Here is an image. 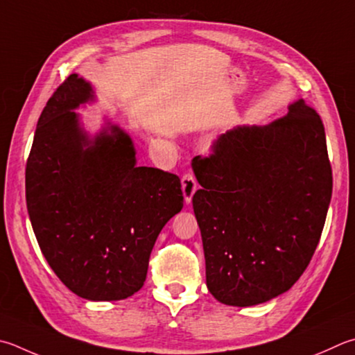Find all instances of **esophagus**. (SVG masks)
<instances>
[{
  "label": "esophagus",
  "instance_id": "obj_1",
  "mask_svg": "<svg viewBox=\"0 0 355 355\" xmlns=\"http://www.w3.org/2000/svg\"><path fill=\"white\" fill-rule=\"evenodd\" d=\"M182 188H183V196H184V202L191 203L192 196L197 191V180L192 172H186L182 177Z\"/></svg>",
  "mask_w": 355,
  "mask_h": 355
}]
</instances>
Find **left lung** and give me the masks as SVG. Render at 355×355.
I'll list each match as a JSON object with an SVG mask.
<instances>
[{"label":"left lung","instance_id":"8db88e82","mask_svg":"<svg viewBox=\"0 0 355 355\" xmlns=\"http://www.w3.org/2000/svg\"><path fill=\"white\" fill-rule=\"evenodd\" d=\"M206 286L228 306L287 292L317 250L332 196L320 114L304 101L263 127H236L192 161Z\"/></svg>","mask_w":355,"mask_h":355}]
</instances>
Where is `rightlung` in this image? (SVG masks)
<instances>
[{
    "instance_id": "right-lung-1",
    "label": "right lung",
    "mask_w": 355,
    "mask_h": 355,
    "mask_svg": "<svg viewBox=\"0 0 355 355\" xmlns=\"http://www.w3.org/2000/svg\"><path fill=\"white\" fill-rule=\"evenodd\" d=\"M89 99V83L71 74L46 102L26 163V205L57 278L85 300L116 301L143 287L183 191L175 173L137 166L119 127L88 139L73 110Z\"/></svg>"
}]
</instances>
